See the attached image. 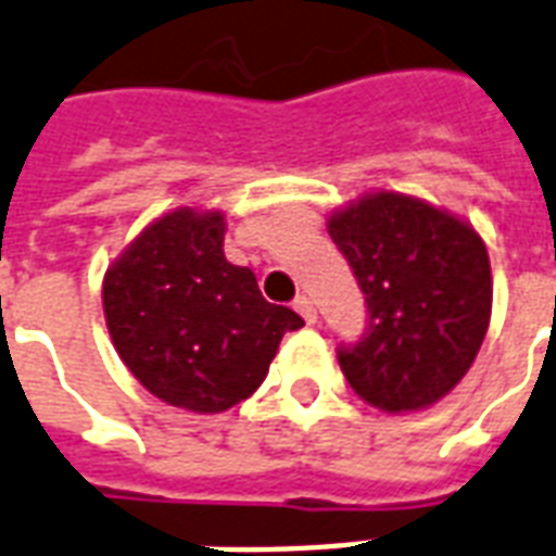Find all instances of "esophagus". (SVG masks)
<instances>
[{
    "label": "esophagus",
    "mask_w": 556,
    "mask_h": 556,
    "mask_svg": "<svg viewBox=\"0 0 556 556\" xmlns=\"http://www.w3.org/2000/svg\"><path fill=\"white\" fill-rule=\"evenodd\" d=\"M294 309L300 312V318L306 320V324H315V318H318V312H315V303H312L306 294H300V298L294 300Z\"/></svg>",
    "instance_id": "34e87169"
}]
</instances>
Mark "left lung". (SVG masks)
<instances>
[{"label":"left lung","mask_w":556,"mask_h":556,"mask_svg":"<svg viewBox=\"0 0 556 556\" xmlns=\"http://www.w3.org/2000/svg\"><path fill=\"white\" fill-rule=\"evenodd\" d=\"M330 238L365 294V332L341 344L351 389L409 413L445 397L471 368L492 315L483 238L415 197H362L330 217Z\"/></svg>","instance_id":"obj_1"}]
</instances>
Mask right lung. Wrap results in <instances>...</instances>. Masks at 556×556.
I'll use <instances>...</instances> for the list:
<instances>
[{
    "instance_id": "add662e5",
    "label": "right lung",
    "mask_w": 556,
    "mask_h": 556,
    "mask_svg": "<svg viewBox=\"0 0 556 556\" xmlns=\"http://www.w3.org/2000/svg\"><path fill=\"white\" fill-rule=\"evenodd\" d=\"M224 215L176 208L105 274L111 341L143 389L191 413H224L256 392L282 336L303 327L267 303L256 274L224 256Z\"/></svg>"
}]
</instances>
